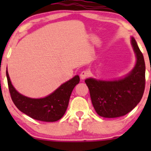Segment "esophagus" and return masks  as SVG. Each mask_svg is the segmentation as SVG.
<instances>
[{"label": "esophagus", "mask_w": 151, "mask_h": 151, "mask_svg": "<svg viewBox=\"0 0 151 151\" xmlns=\"http://www.w3.org/2000/svg\"><path fill=\"white\" fill-rule=\"evenodd\" d=\"M89 74H90L89 71H88V70H84V71H82V72H81V74H80V77H81V79H85V78L89 77Z\"/></svg>", "instance_id": "1"}]
</instances>
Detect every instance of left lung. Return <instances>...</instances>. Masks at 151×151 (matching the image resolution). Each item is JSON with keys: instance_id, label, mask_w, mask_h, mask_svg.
I'll use <instances>...</instances> for the list:
<instances>
[{"instance_id": "1", "label": "left lung", "mask_w": 151, "mask_h": 151, "mask_svg": "<svg viewBox=\"0 0 151 151\" xmlns=\"http://www.w3.org/2000/svg\"><path fill=\"white\" fill-rule=\"evenodd\" d=\"M131 45L136 57V63L127 75L115 80H97L93 78L85 80L93 108L100 116H123L133 110L141 100L145 84V61L133 37Z\"/></svg>"}]
</instances>
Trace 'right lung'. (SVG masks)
Returning a JSON list of instances; mask_svg holds the SVG:
<instances>
[{
  "label": "right lung",
  "instance_id": "obj_1",
  "mask_svg": "<svg viewBox=\"0 0 151 151\" xmlns=\"http://www.w3.org/2000/svg\"><path fill=\"white\" fill-rule=\"evenodd\" d=\"M6 76L10 96L17 108L32 119L46 122L57 121L63 116L72 90L79 82V77L76 75L45 97L32 99L21 94L13 87L8 70Z\"/></svg>",
  "mask_w": 151,
  "mask_h": 151
}]
</instances>
